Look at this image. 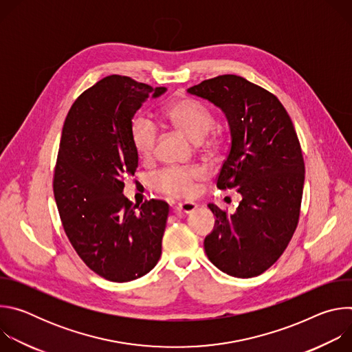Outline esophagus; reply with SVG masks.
<instances>
[{
  "instance_id": "34e87169",
  "label": "esophagus",
  "mask_w": 352,
  "mask_h": 352,
  "mask_svg": "<svg viewBox=\"0 0 352 352\" xmlns=\"http://www.w3.org/2000/svg\"><path fill=\"white\" fill-rule=\"evenodd\" d=\"M196 209H197V205L195 202H181L177 206V210L182 212V213H192Z\"/></svg>"
}]
</instances>
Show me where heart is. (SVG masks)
<instances>
[{
    "mask_svg": "<svg viewBox=\"0 0 352 352\" xmlns=\"http://www.w3.org/2000/svg\"><path fill=\"white\" fill-rule=\"evenodd\" d=\"M163 116L174 128L193 142H202L214 125L212 111L192 97L174 100L164 109ZM131 140L140 159L146 160L152 157L157 142V128L155 122L146 117L135 118L131 126ZM202 177L204 173L200 168L166 167L153 177L152 182L167 195L188 197L195 192V182Z\"/></svg>",
    "mask_w": 352,
    "mask_h": 352,
    "instance_id": "1",
    "label": "heart"
}]
</instances>
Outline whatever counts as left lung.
I'll return each instance as SVG.
<instances>
[{
  "mask_svg": "<svg viewBox=\"0 0 352 352\" xmlns=\"http://www.w3.org/2000/svg\"><path fill=\"white\" fill-rule=\"evenodd\" d=\"M188 93L226 116L231 143L217 186L242 197L234 214L208 205L216 221L206 255L228 276H259L283 255L299 219L305 164L295 128L274 94L242 76L220 75Z\"/></svg>",
  "mask_w": 352,
  "mask_h": 352,
  "instance_id": "1",
  "label": "left lung"
}]
</instances>
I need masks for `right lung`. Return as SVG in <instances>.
Wrapping results in <instances>:
<instances>
[{"label":"right lung","instance_id":"right-lung-1","mask_svg":"<svg viewBox=\"0 0 352 352\" xmlns=\"http://www.w3.org/2000/svg\"><path fill=\"white\" fill-rule=\"evenodd\" d=\"M166 91L110 75L76 98L64 122L54 173L60 217L79 258L114 283L144 276L162 255L168 205L156 199L133 205L122 179L139 160L132 118L148 97Z\"/></svg>","mask_w":352,"mask_h":352}]
</instances>
